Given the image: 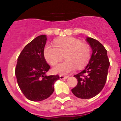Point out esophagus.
<instances>
[{
  "label": "esophagus",
  "mask_w": 121,
  "mask_h": 121,
  "mask_svg": "<svg viewBox=\"0 0 121 121\" xmlns=\"http://www.w3.org/2000/svg\"><path fill=\"white\" fill-rule=\"evenodd\" d=\"M59 77H60V79H67L68 76H67L60 75Z\"/></svg>",
  "instance_id": "esophagus-1"
}]
</instances>
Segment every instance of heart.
Masks as SVG:
<instances>
[{
  "mask_svg": "<svg viewBox=\"0 0 121 121\" xmlns=\"http://www.w3.org/2000/svg\"><path fill=\"white\" fill-rule=\"evenodd\" d=\"M56 47L47 45L43 54L46 60L51 65H54L62 59L66 60L53 68L56 73L66 75L74 70L76 67L81 69L88 64L91 57V48L88 44L83 43L74 37L57 39L54 42Z\"/></svg>",
  "mask_w": 121,
  "mask_h": 121,
  "instance_id": "obj_1",
  "label": "heart"
}]
</instances>
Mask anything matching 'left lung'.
Listing matches in <instances>:
<instances>
[{
	"instance_id": "1",
	"label": "left lung",
	"mask_w": 121,
	"mask_h": 121,
	"mask_svg": "<svg viewBox=\"0 0 121 121\" xmlns=\"http://www.w3.org/2000/svg\"><path fill=\"white\" fill-rule=\"evenodd\" d=\"M86 40L92 48V55L85 69L74 76L78 79V84L71 90L81 99L93 98L101 91L107 81L110 66L107 51L103 45L91 37H87Z\"/></svg>"
}]
</instances>
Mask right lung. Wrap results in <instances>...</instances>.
Here are the masks:
<instances>
[{
  "instance_id": "obj_1",
  "label": "right lung",
  "mask_w": 121,
  "mask_h": 121,
  "mask_svg": "<svg viewBox=\"0 0 121 121\" xmlns=\"http://www.w3.org/2000/svg\"><path fill=\"white\" fill-rule=\"evenodd\" d=\"M46 35H40L28 43L17 58L15 69L19 88L24 96L32 101H41L54 91V84L59 75H45L50 66L44 57Z\"/></svg>"
}]
</instances>
